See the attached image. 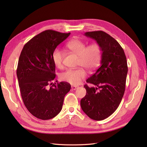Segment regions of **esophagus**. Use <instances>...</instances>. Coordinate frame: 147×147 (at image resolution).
Instances as JSON below:
<instances>
[{
    "label": "esophagus",
    "instance_id": "34e87169",
    "mask_svg": "<svg viewBox=\"0 0 147 147\" xmlns=\"http://www.w3.org/2000/svg\"><path fill=\"white\" fill-rule=\"evenodd\" d=\"M78 88H79L78 86H73V85L71 86V89H72V90H76Z\"/></svg>",
    "mask_w": 147,
    "mask_h": 147
}]
</instances>
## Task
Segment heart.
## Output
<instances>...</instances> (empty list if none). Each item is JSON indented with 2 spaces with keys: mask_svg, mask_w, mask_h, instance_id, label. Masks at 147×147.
Wrapping results in <instances>:
<instances>
[{
  "mask_svg": "<svg viewBox=\"0 0 147 147\" xmlns=\"http://www.w3.org/2000/svg\"><path fill=\"white\" fill-rule=\"evenodd\" d=\"M67 47L79 55L78 65L86 68L89 71H93L99 65L102 59V49L98 43H92L87 46V43L79 39L73 38L69 41ZM64 51L59 48H56L52 54L53 63L56 67H63ZM86 73L82 68L68 69L61 73L59 78L61 80L73 85L79 84L86 78Z\"/></svg>",
  "mask_w": 147,
  "mask_h": 147,
  "instance_id": "1",
  "label": "heart"
}]
</instances>
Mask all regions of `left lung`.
<instances>
[{"instance_id":"left-lung-1","label":"left lung","mask_w":147,"mask_h":147,"mask_svg":"<svg viewBox=\"0 0 147 147\" xmlns=\"http://www.w3.org/2000/svg\"><path fill=\"white\" fill-rule=\"evenodd\" d=\"M84 35L101 46L102 59L101 66L86 80L94 86H84L86 94L80 105L89 117L102 120L116 110L124 95L128 70L126 57L117 41L105 32L95 31Z\"/></svg>"}]
</instances>
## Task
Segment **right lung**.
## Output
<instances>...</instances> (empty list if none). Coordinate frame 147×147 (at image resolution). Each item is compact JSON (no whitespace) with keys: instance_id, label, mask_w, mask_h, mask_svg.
Here are the masks:
<instances>
[{"instance_id":"add662e5","label":"right lung","mask_w":147,"mask_h":147,"mask_svg":"<svg viewBox=\"0 0 147 147\" xmlns=\"http://www.w3.org/2000/svg\"><path fill=\"white\" fill-rule=\"evenodd\" d=\"M69 34L45 30L30 40L20 54L17 75L21 97L28 111L39 119L58 115L71 89L67 82H52L56 76L52 52Z\"/></svg>"}]
</instances>
